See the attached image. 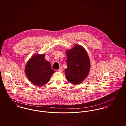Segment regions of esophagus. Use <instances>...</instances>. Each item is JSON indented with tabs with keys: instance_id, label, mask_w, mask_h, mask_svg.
Returning <instances> with one entry per match:
<instances>
[{
	"instance_id": "obj_1",
	"label": "esophagus",
	"mask_w": 126,
	"mask_h": 126,
	"mask_svg": "<svg viewBox=\"0 0 126 126\" xmlns=\"http://www.w3.org/2000/svg\"><path fill=\"white\" fill-rule=\"evenodd\" d=\"M62 71H63V69H62V68H60L59 69H58V72H62Z\"/></svg>"
}]
</instances>
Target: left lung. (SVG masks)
<instances>
[{
  "label": "left lung",
  "instance_id": "left-lung-1",
  "mask_svg": "<svg viewBox=\"0 0 126 126\" xmlns=\"http://www.w3.org/2000/svg\"><path fill=\"white\" fill-rule=\"evenodd\" d=\"M67 68L65 73L67 80L73 84H81L89 74L90 69L89 57L84 47L76 44L66 51Z\"/></svg>",
  "mask_w": 126,
  "mask_h": 126
}]
</instances>
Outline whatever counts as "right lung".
<instances>
[{"label": "right lung", "mask_w": 126, "mask_h": 126, "mask_svg": "<svg viewBox=\"0 0 126 126\" xmlns=\"http://www.w3.org/2000/svg\"><path fill=\"white\" fill-rule=\"evenodd\" d=\"M45 54H36L27 62L25 73L28 80L38 86L48 83L55 70L51 69L50 63L45 59Z\"/></svg>", "instance_id": "add662e5"}]
</instances>
